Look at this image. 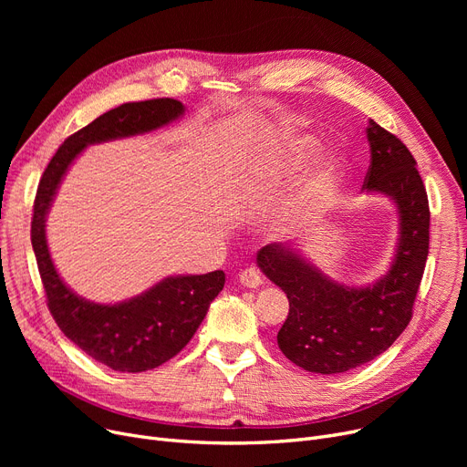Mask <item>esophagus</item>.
<instances>
[{"instance_id": "esophagus-1", "label": "esophagus", "mask_w": 467, "mask_h": 467, "mask_svg": "<svg viewBox=\"0 0 467 467\" xmlns=\"http://www.w3.org/2000/svg\"><path fill=\"white\" fill-rule=\"evenodd\" d=\"M238 280H240V284L244 287H252V289H255V287H259L263 284V276L259 275V271H257V268H254V266L244 268V271L238 275Z\"/></svg>"}]
</instances>
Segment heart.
I'll return each mask as SVG.
<instances>
[{"instance_id": "b5f03b06", "label": "heart", "mask_w": 467, "mask_h": 467, "mask_svg": "<svg viewBox=\"0 0 467 467\" xmlns=\"http://www.w3.org/2000/svg\"><path fill=\"white\" fill-rule=\"evenodd\" d=\"M314 141L310 138H287L280 143L275 153V164L278 170L287 171L293 170L299 162H303L312 151ZM338 168V161L335 155H326L310 168L308 174L303 178L297 196L287 208L289 223H301V221L320 213L327 208L335 171Z\"/></svg>"}]
</instances>
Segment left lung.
<instances>
[{
	"label": "left lung",
	"mask_w": 467,
	"mask_h": 467,
	"mask_svg": "<svg viewBox=\"0 0 467 467\" xmlns=\"http://www.w3.org/2000/svg\"><path fill=\"white\" fill-rule=\"evenodd\" d=\"M371 166L363 191L388 196L400 213V238L388 273L375 284L350 287L310 265L293 244H268L257 265L289 299L278 331L284 356L305 371L345 373L386 352L405 331L430 250V206L407 145L371 119Z\"/></svg>",
	"instance_id": "obj_1"
}]
</instances>
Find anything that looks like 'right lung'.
<instances>
[{"label": "right lung", "instance_id": "obj_1", "mask_svg": "<svg viewBox=\"0 0 467 467\" xmlns=\"http://www.w3.org/2000/svg\"><path fill=\"white\" fill-rule=\"evenodd\" d=\"M183 111V104L171 98L129 102L109 109L58 147L37 185L32 246L47 306L73 345L113 371H150L182 352L202 324L210 303L223 289L225 273L168 276L129 301L92 303L73 293L58 276L47 246V213L67 168L87 145L162 129L178 120Z\"/></svg>", "mask_w": 467, "mask_h": 467}]
</instances>
